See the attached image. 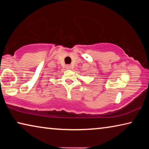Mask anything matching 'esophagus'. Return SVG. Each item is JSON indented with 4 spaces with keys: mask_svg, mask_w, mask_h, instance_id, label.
Returning a JSON list of instances; mask_svg holds the SVG:
<instances>
[{
    "mask_svg": "<svg viewBox=\"0 0 149 149\" xmlns=\"http://www.w3.org/2000/svg\"><path fill=\"white\" fill-rule=\"evenodd\" d=\"M66 68L67 69H70V65H66Z\"/></svg>",
    "mask_w": 149,
    "mask_h": 149,
    "instance_id": "obj_1",
    "label": "esophagus"
}]
</instances>
